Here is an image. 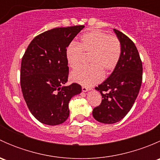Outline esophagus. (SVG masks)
Returning <instances> with one entry per match:
<instances>
[{
    "label": "esophagus",
    "mask_w": 160,
    "mask_h": 160,
    "mask_svg": "<svg viewBox=\"0 0 160 160\" xmlns=\"http://www.w3.org/2000/svg\"><path fill=\"white\" fill-rule=\"evenodd\" d=\"M91 89L90 88H86V87H83L82 88V90H83V92H88L89 91V90H90Z\"/></svg>",
    "instance_id": "1"
}]
</instances>
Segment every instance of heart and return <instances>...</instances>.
Instances as JSON below:
<instances>
[{
    "instance_id": "obj_1",
    "label": "heart",
    "mask_w": 160,
    "mask_h": 160,
    "mask_svg": "<svg viewBox=\"0 0 160 160\" xmlns=\"http://www.w3.org/2000/svg\"><path fill=\"white\" fill-rule=\"evenodd\" d=\"M83 52L90 54V65L74 70L70 77L72 81L83 86L98 83L117 67L121 57L122 46L117 37L100 30H92L81 35L80 43L72 42L65 50L66 59L70 67L76 69L81 64Z\"/></svg>"
}]
</instances>
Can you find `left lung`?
<instances>
[{
    "label": "left lung",
    "mask_w": 160,
    "mask_h": 160,
    "mask_svg": "<svg viewBox=\"0 0 160 160\" xmlns=\"http://www.w3.org/2000/svg\"><path fill=\"white\" fill-rule=\"evenodd\" d=\"M122 46L117 67L105 81L95 88L102 95V101L93 108V118L104 124L122 120L131 110L139 92L142 80V64L133 42L114 29Z\"/></svg>",
    "instance_id": "1"
}]
</instances>
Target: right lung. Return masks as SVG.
<instances>
[{
  "label": "right lung",
  "mask_w": 160,
  "mask_h": 160,
  "mask_svg": "<svg viewBox=\"0 0 160 160\" xmlns=\"http://www.w3.org/2000/svg\"><path fill=\"white\" fill-rule=\"evenodd\" d=\"M84 25L56 28L33 38L21 66V88L32 115L48 125L62 124L70 114L69 102L81 93L77 83L66 86L69 67L65 50Z\"/></svg>",
  "instance_id": "obj_1"
}]
</instances>
